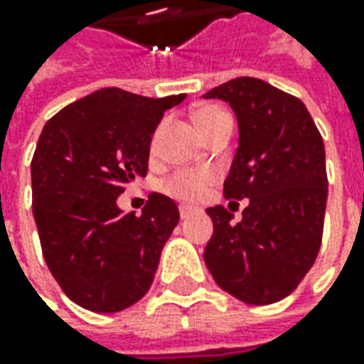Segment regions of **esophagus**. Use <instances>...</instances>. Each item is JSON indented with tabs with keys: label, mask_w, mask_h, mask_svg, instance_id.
Returning a JSON list of instances; mask_svg holds the SVG:
<instances>
[{
	"label": "esophagus",
	"mask_w": 364,
	"mask_h": 364,
	"mask_svg": "<svg viewBox=\"0 0 364 364\" xmlns=\"http://www.w3.org/2000/svg\"><path fill=\"white\" fill-rule=\"evenodd\" d=\"M192 215H194V208H192V206H186V204H182V206H180V217L188 218L192 217Z\"/></svg>",
	"instance_id": "1"
}]
</instances>
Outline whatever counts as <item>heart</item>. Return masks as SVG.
<instances>
[{
	"mask_svg": "<svg viewBox=\"0 0 364 364\" xmlns=\"http://www.w3.org/2000/svg\"><path fill=\"white\" fill-rule=\"evenodd\" d=\"M227 111L220 109L217 105H206L200 107L196 113H194V121L198 125V129L204 132L206 127H210L215 121L220 117H225ZM215 182V174L208 172V170H178L176 174H172L166 184L164 190L174 196L178 200H184V203H198L203 200L208 192V186Z\"/></svg>",
	"mask_w": 364,
	"mask_h": 364,
	"instance_id": "b5f03b06",
	"label": "heart"
}]
</instances>
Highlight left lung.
<instances>
[{"mask_svg": "<svg viewBox=\"0 0 364 364\" xmlns=\"http://www.w3.org/2000/svg\"><path fill=\"white\" fill-rule=\"evenodd\" d=\"M229 103L239 147L225 198L249 204L232 223L225 206L206 208L213 237L204 263L218 287L251 306L289 296L314 265L328 198L322 135L300 99L251 77L203 95Z\"/></svg>", "mask_w": 364, "mask_h": 364, "instance_id": "obj_1", "label": "left lung"}]
</instances>
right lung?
Returning <instances> with one entry per match:
<instances>
[{"mask_svg": "<svg viewBox=\"0 0 364 364\" xmlns=\"http://www.w3.org/2000/svg\"><path fill=\"white\" fill-rule=\"evenodd\" d=\"M164 99L101 89L44 125L32 158V210L50 273L85 310L113 314L141 300L180 220L172 198L151 192L141 215L117 198L147 172Z\"/></svg>", "mask_w": 364, "mask_h": 364, "instance_id": "right-lung-1", "label": "right lung"}]
</instances>
